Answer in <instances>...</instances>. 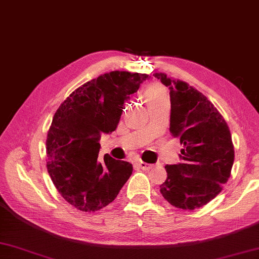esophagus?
Returning <instances> with one entry per match:
<instances>
[{
    "label": "esophagus",
    "instance_id": "esophagus-1",
    "mask_svg": "<svg viewBox=\"0 0 259 259\" xmlns=\"http://www.w3.org/2000/svg\"><path fill=\"white\" fill-rule=\"evenodd\" d=\"M137 164H138V166H139L141 169H144V170H149V169L152 168V164L144 162V161H138V162H137Z\"/></svg>",
    "mask_w": 259,
    "mask_h": 259
}]
</instances>
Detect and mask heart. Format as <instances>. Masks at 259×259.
<instances>
[{
  "label": "heart",
  "mask_w": 259,
  "mask_h": 259,
  "mask_svg": "<svg viewBox=\"0 0 259 259\" xmlns=\"http://www.w3.org/2000/svg\"><path fill=\"white\" fill-rule=\"evenodd\" d=\"M145 100L148 106H152V104L158 103L163 100H168V96L166 89L160 84H153L148 87L144 92Z\"/></svg>",
  "instance_id": "obj_1"
}]
</instances>
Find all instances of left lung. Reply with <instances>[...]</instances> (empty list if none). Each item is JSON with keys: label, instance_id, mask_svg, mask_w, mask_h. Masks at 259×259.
Returning a JSON list of instances; mask_svg holds the SVG:
<instances>
[{"label": "left lung", "instance_id": "8db88e82", "mask_svg": "<svg viewBox=\"0 0 259 259\" xmlns=\"http://www.w3.org/2000/svg\"><path fill=\"white\" fill-rule=\"evenodd\" d=\"M169 88L170 133L179 137L181 162L167 164L160 192L172 206L194 210L212 200L227 183L235 151L227 122L201 92L164 73L153 74Z\"/></svg>", "mask_w": 259, "mask_h": 259}]
</instances>
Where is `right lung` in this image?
<instances>
[{"instance_id":"1","label":"right lung","mask_w":259,"mask_h":259,"mask_svg":"<svg viewBox=\"0 0 259 259\" xmlns=\"http://www.w3.org/2000/svg\"><path fill=\"white\" fill-rule=\"evenodd\" d=\"M149 79L146 73L112 71L88 81L54 113L47 138L48 172L65 200L81 211L112 202L133 174L130 162L99 158L102 134L118 126L124 102Z\"/></svg>"}]
</instances>
